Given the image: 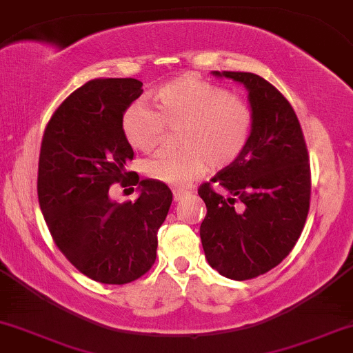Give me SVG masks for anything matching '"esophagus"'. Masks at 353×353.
<instances>
[{"mask_svg": "<svg viewBox=\"0 0 353 353\" xmlns=\"http://www.w3.org/2000/svg\"><path fill=\"white\" fill-rule=\"evenodd\" d=\"M189 194H190V192H189L188 189H182V188H177V189H174V201H176V202H179V201L184 199V197H188Z\"/></svg>", "mask_w": 353, "mask_h": 353, "instance_id": "obj_1", "label": "esophagus"}]
</instances>
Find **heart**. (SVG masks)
Segmentation results:
<instances>
[{
  "label": "heart",
  "mask_w": 353,
  "mask_h": 353,
  "mask_svg": "<svg viewBox=\"0 0 353 353\" xmlns=\"http://www.w3.org/2000/svg\"><path fill=\"white\" fill-rule=\"evenodd\" d=\"M156 109L136 101L121 119L123 134L141 152L163 144L168 129L182 128L181 151L161 152L144 165L154 181L184 188L212 169H225L244 154L254 131L252 106L196 74L168 81L152 94Z\"/></svg>",
  "instance_id": "b5f03b06"
}]
</instances>
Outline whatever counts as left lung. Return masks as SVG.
<instances>
[{
	"instance_id": "1",
	"label": "left lung",
	"mask_w": 353,
	"mask_h": 353,
	"mask_svg": "<svg viewBox=\"0 0 353 353\" xmlns=\"http://www.w3.org/2000/svg\"><path fill=\"white\" fill-rule=\"evenodd\" d=\"M249 89L254 131L241 157L197 192L208 214L201 241L210 267L249 281L279 265L301 237L310 208V163L294 108L254 72L214 71Z\"/></svg>"
}]
</instances>
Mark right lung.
Listing matches in <instances>:
<instances>
[{"mask_svg":"<svg viewBox=\"0 0 353 353\" xmlns=\"http://www.w3.org/2000/svg\"><path fill=\"white\" fill-rule=\"evenodd\" d=\"M141 92L143 83L132 78L88 81L52 112L41 141L38 199L52 241L81 274L101 283L123 285L149 272L157 229L172 204L164 182L128 171L134 152L121 119ZM114 183H139L141 196L111 201Z\"/></svg>","mask_w":353,"mask_h":353,"instance_id":"1","label":"right lung"}]
</instances>
